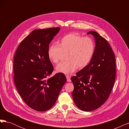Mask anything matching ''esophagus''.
Instances as JSON below:
<instances>
[{
    "instance_id": "1",
    "label": "esophagus",
    "mask_w": 129,
    "mask_h": 129,
    "mask_svg": "<svg viewBox=\"0 0 129 129\" xmlns=\"http://www.w3.org/2000/svg\"><path fill=\"white\" fill-rule=\"evenodd\" d=\"M66 78H67V80L69 82H71V77H70L69 75H67L66 76Z\"/></svg>"
}]
</instances>
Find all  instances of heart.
I'll list each match as a JSON object with an SVG mask.
<instances>
[{"instance_id": "b5f03b06", "label": "heart", "mask_w": 129, "mask_h": 129, "mask_svg": "<svg viewBox=\"0 0 129 129\" xmlns=\"http://www.w3.org/2000/svg\"><path fill=\"white\" fill-rule=\"evenodd\" d=\"M95 44L91 38L73 33L60 38L57 45H50L47 50L49 59L54 63L59 61L62 53H66V59L55 68L58 73L71 74L79 67L82 69L91 61L95 52Z\"/></svg>"}]
</instances>
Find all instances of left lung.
Returning a JSON list of instances; mask_svg holds the SVG:
<instances>
[{
    "label": "left lung",
    "mask_w": 129,
    "mask_h": 129,
    "mask_svg": "<svg viewBox=\"0 0 129 129\" xmlns=\"http://www.w3.org/2000/svg\"><path fill=\"white\" fill-rule=\"evenodd\" d=\"M87 34L94 37L95 52L86 67L72 77L73 99L76 107L84 111L96 110L110 95L116 77V61L110 45L95 31Z\"/></svg>",
    "instance_id": "obj_1"
}]
</instances>
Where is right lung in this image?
<instances>
[{"label":"right lung","mask_w":129,"mask_h":129,"mask_svg":"<svg viewBox=\"0 0 129 129\" xmlns=\"http://www.w3.org/2000/svg\"><path fill=\"white\" fill-rule=\"evenodd\" d=\"M60 30V27H54L33 30L21 42L14 55L15 87L26 104L38 111H47L54 106L67 81L61 73L48 78L54 67L47 50Z\"/></svg>","instance_id":"obj_1"}]
</instances>
